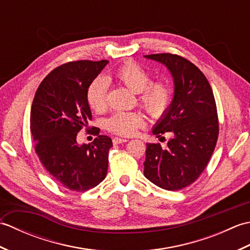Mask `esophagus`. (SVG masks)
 <instances>
[{"label": "esophagus", "instance_id": "34e87169", "mask_svg": "<svg viewBox=\"0 0 250 250\" xmlns=\"http://www.w3.org/2000/svg\"><path fill=\"white\" fill-rule=\"evenodd\" d=\"M125 142H126V140L125 139H120V137H114V139H113V143L115 145L121 144V143H125Z\"/></svg>", "mask_w": 250, "mask_h": 250}]
</instances>
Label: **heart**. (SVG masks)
Segmentation results:
<instances>
[{"label": "heart", "mask_w": 250, "mask_h": 250, "mask_svg": "<svg viewBox=\"0 0 250 250\" xmlns=\"http://www.w3.org/2000/svg\"><path fill=\"white\" fill-rule=\"evenodd\" d=\"M114 78L131 91L139 93V102L152 118H160L169 109L173 102V90L163 81H151V75L144 66L134 61H126L113 74ZM87 102L97 113L107 106V83L104 78H95L90 83L86 93ZM144 124L137 111H118L106 121V128L121 136L133 135Z\"/></svg>", "instance_id": "heart-1"}]
</instances>
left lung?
<instances>
[{
    "label": "left lung",
    "instance_id": "obj_1",
    "mask_svg": "<svg viewBox=\"0 0 250 250\" xmlns=\"http://www.w3.org/2000/svg\"><path fill=\"white\" fill-rule=\"evenodd\" d=\"M162 63L174 79V98L167 113L152 133L160 141L168 134L166 147L147 144L144 175L158 187L175 191L199 178L215 150L219 122L214 93L205 75L193 63L178 55L145 56Z\"/></svg>",
    "mask_w": 250,
    "mask_h": 250
}]
</instances>
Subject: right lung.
I'll list each match as a JSON object with an SVG mask.
<instances>
[{"label": "right lung", "mask_w": 250, "mask_h": 250, "mask_svg": "<svg viewBox=\"0 0 250 250\" xmlns=\"http://www.w3.org/2000/svg\"><path fill=\"white\" fill-rule=\"evenodd\" d=\"M107 60H79L56 67L37 88L32 103L30 128L41 163L63 187L83 192L106 177L110 137L98 135L91 145L77 144L78 132L91 120L88 86Z\"/></svg>", "instance_id": "obj_1"}]
</instances>
